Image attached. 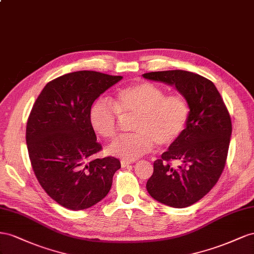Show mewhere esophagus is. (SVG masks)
Wrapping results in <instances>:
<instances>
[{
    "label": "esophagus",
    "mask_w": 254,
    "mask_h": 254,
    "mask_svg": "<svg viewBox=\"0 0 254 254\" xmlns=\"http://www.w3.org/2000/svg\"><path fill=\"white\" fill-rule=\"evenodd\" d=\"M129 165H131V162L126 161V159H122V161H121L122 167H127V166H129Z\"/></svg>",
    "instance_id": "34e87169"
}]
</instances>
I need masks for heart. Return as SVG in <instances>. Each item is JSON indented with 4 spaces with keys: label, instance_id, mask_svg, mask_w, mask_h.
Wrapping results in <instances>:
<instances>
[{
    "label": "heart",
    "instance_id": "1",
    "mask_svg": "<svg viewBox=\"0 0 254 254\" xmlns=\"http://www.w3.org/2000/svg\"><path fill=\"white\" fill-rule=\"evenodd\" d=\"M120 117H134L131 128L135 133L119 137L106 151L111 155L135 161L151 152L154 143L166 147L179 138L190 117V105L183 96H166L161 87L141 82L120 89L113 102L98 99L89 112L92 128L105 138L117 134Z\"/></svg>",
    "mask_w": 254,
    "mask_h": 254
}]
</instances>
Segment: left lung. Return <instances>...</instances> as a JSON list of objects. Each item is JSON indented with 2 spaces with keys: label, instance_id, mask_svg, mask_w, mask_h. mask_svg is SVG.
<instances>
[{
  "label": "left lung",
  "instance_id": "1",
  "mask_svg": "<svg viewBox=\"0 0 254 254\" xmlns=\"http://www.w3.org/2000/svg\"><path fill=\"white\" fill-rule=\"evenodd\" d=\"M142 76L175 86L190 105L186 127L154 162L147 190L165 205H192L215 186L226 166L232 133L229 112L214 83L199 74L169 70ZM172 159L181 162L177 169L169 164Z\"/></svg>",
  "mask_w": 254,
  "mask_h": 254
}]
</instances>
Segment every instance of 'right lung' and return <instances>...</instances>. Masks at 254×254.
<instances>
[{
  "mask_svg": "<svg viewBox=\"0 0 254 254\" xmlns=\"http://www.w3.org/2000/svg\"><path fill=\"white\" fill-rule=\"evenodd\" d=\"M122 76L76 71L49 82L32 108L26 144L39 184L62 206L79 211L111 190L118 158L91 159L102 147L89 121L92 103Z\"/></svg>",
  "mask_w": 254,
  "mask_h": 254,
  "instance_id": "1",
  "label": "right lung"
}]
</instances>
